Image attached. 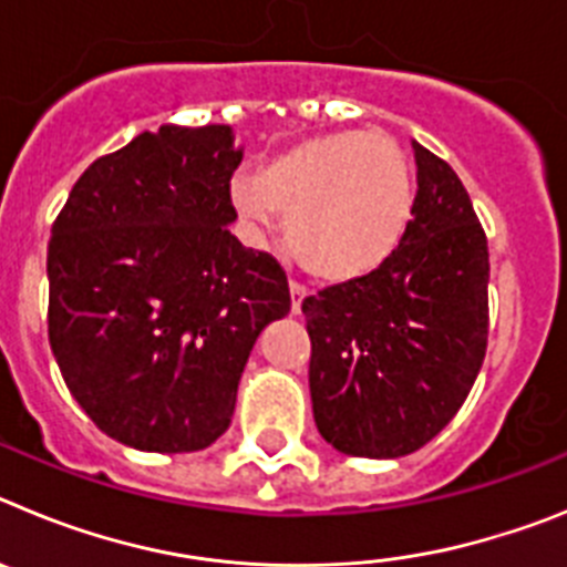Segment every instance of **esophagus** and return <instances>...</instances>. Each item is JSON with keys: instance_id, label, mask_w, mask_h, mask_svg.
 Instances as JSON below:
<instances>
[{"instance_id": "esophagus-1", "label": "esophagus", "mask_w": 567, "mask_h": 567, "mask_svg": "<svg viewBox=\"0 0 567 567\" xmlns=\"http://www.w3.org/2000/svg\"><path fill=\"white\" fill-rule=\"evenodd\" d=\"M289 295H292V312L298 315L300 312V303H303V298H307V295H309V289L303 287V284H298V280H292V284H289Z\"/></svg>"}]
</instances>
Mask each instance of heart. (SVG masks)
Masks as SVG:
<instances>
[{"mask_svg": "<svg viewBox=\"0 0 567 567\" xmlns=\"http://www.w3.org/2000/svg\"><path fill=\"white\" fill-rule=\"evenodd\" d=\"M233 204L252 227L284 215L289 252L315 278L354 280L398 249L412 218V173L383 133L303 138L233 178Z\"/></svg>", "mask_w": 567, "mask_h": 567, "instance_id": "1", "label": "heart"}]
</instances>
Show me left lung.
<instances>
[{
	"label": "left lung",
	"instance_id": "obj_1",
	"mask_svg": "<svg viewBox=\"0 0 567 567\" xmlns=\"http://www.w3.org/2000/svg\"><path fill=\"white\" fill-rule=\"evenodd\" d=\"M414 147L400 247L363 278L303 300L320 437L352 457L417 452L460 412L488 343V240L463 182Z\"/></svg>",
	"mask_w": 567,
	"mask_h": 567
}]
</instances>
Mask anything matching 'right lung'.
Returning <instances> with one entry per match:
<instances>
[{
	"mask_svg": "<svg viewBox=\"0 0 567 567\" xmlns=\"http://www.w3.org/2000/svg\"><path fill=\"white\" fill-rule=\"evenodd\" d=\"M233 127L135 135L82 173L48 244V338L70 394L138 452H202L229 429L287 272L229 233Z\"/></svg>",
	"mask_w": 567,
	"mask_h": 567,
	"instance_id": "1",
	"label": "right lung"
}]
</instances>
